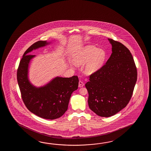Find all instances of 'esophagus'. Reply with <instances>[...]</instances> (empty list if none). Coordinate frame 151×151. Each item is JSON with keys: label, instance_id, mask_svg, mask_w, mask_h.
Instances as JSON below:
<instances>
[{"label": "esophagus", "instance_id": "1", "mask_svg": "<svg viewBox=\"0 0 151 151\" xmlns=\"http://www.w3.org/2000/svg\"><path fill=\"white\" fill-rule=\"evenodd\" d=\"M84 86V83H83V81H79V87H83Z\"/></svg>", "mask_w": 151, "mask_h": 151}]
</instances>
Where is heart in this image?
<instances>
[{"mask_svg": "<svg viewBox=\"0 0 151 151\" xmlns=\"http://www.w3.org/2000/svg\"><path fill=\"white\" fill-rule=\"evenodd\" d=\"M104 50L93 46H86L77 51L73 55L74 63L80 65L85 63L84 72L87 75L94 74L103 67L106 60Z\"/></svg>", "mask_w": 151, "mask_h": 151, "instance_id": "obj_1", "label": "heart"}]
</instances>
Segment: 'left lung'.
I'll use <instances>...</instances> for the list:
<instances>
[{
	"label": "left lung",
	"instance_id": "8db88e82",
	"mask_svg": "<svg viewBox=\"0 0 151 151\" xmlns=\"http://www.w3.org/2000/svg\"><path fill=\"white\" fill-rule=\"evenodd\" d=\"M108 40L112 54L85 84L90 109L103 117L114 116L127 106L137 80V68L129 50L119 42Z\"/></svg>",
	"mask_w": 151,
	"mask_h": 151
}]
</instances>
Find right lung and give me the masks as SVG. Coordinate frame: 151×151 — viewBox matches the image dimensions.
<instances>
[{"instance_id": "obj_1", "label": "right lung", "mask_w": 151, "mask_h": 151, "mask_svg": "<svg viewBox=\"0 0 151 151\" xmlns=\"http://www.w3.org/2000/svg\"><path fill=\"white\" fill-rule=\"evenodd\" d=\"M38 41L31 45L24 53L17 70V81L22 98L30 112L44 119L60 118L67 111L72 93L78 87L77 76L70 78L56 77L40 87L32 84L29 78V64L35 55L30 52L51 44Z\"/></svg>"}]
</instances>
